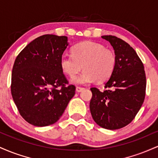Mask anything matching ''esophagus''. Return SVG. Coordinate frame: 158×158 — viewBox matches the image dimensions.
Segmentation results:
<instances>
[{
	"mask_svg": "<svg viewBox=\"0 0 158 158\" xmlns=\"http://www.w3.org/2000/svg\"><path fill=\"white\" fill-rule=\"evenodd\" d=\"M85 88H82V87H79V86H77V88H76V90H77V92H81V91H82L83 90H84Z\"/></svg>",
	"mask_w": 158,
	"mask_h": 158,
	"instance_id": "34e87169",
	"label": "esophagus"
}]
</instances>
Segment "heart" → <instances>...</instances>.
I'll return each mask as SVG.
<instances>
[{"mask_svg":"<svg viewBox=\"0 0 158 158\" xmlns=\"http://www.w3.org/2000/svg\"><path fill=\"white\" fill-rule=\"evenodd\" d=\"M71 52L72 55L61 56L59 64L63 73L70 77L76 75L83 66L84 71L71 79L73 84L106 81L112 75L117 64V56L114 50L94 41H82L75 45Z\"/></svg>","mask_w":158,"mask_h":158,"instance_id":"heart-1","label":"heart"}]
</instances>
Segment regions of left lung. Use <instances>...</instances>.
Segmentation results:
<instances>
[{
  "mask_svg": "<svg viewBox=\"0 0 158 158\" xmlns=\"http://www.w3.org/2000/svg\"><path fill=\"white\" fill-rule=\"evenodd\" d=\"M109 41L117 56V64L107 90L91 88L90 110L97 125L106 129L123 128L135 119L146 95L144 66L135 50L128 43L114 35H103Z\"/></svg>",
  "mask_w": 158,
  "mask_h": 158,
  "instance_id": "left-lung-1",
  "label": "left lung"
}]
</instances>
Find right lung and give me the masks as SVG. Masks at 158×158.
Returning <instances> with one entry per match:
<instances>
[{
  "label": "right lung",
  "instance_id": "right-lung-1",
  "mask_svg": "<svg viewBox=\"0 0 158 158\" xmlns=\"http://www.w3.org/2000/svg\"><path fill=\"white\" fill-rule=\"evenodd\" d=\"M68 46L67 36L44 35L31 41L16 57L11 93L20 114L27 123L43 127L53 124L75 94L60 68Z\"/></svg>",
  "mask_w": 158,
  "mask_h": 158
}]
</instances>
